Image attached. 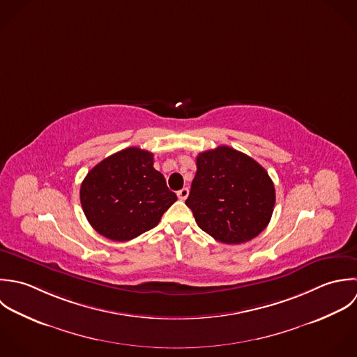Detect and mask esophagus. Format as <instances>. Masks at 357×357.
<instances>
[{
  "label": "esophagus",
  "instance_id": "1",
  "mask_svg": "<svg viewBox=\"0 0 357 357\" xmlns=\"http://www.w3.org/2000/svg\"><path fill=\"white\" fill-rule=\"evenodd\" d=\"M188 194H190V190H188L187 187H184V188H181V190L177 192V197H178L180 201H185L187 197H188Z\"/></svg>",
  "mask_w": 357,
  "mask_h": 357
}]
</instances>
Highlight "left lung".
<instances>
[{
  "instance_id": "1",
  "label": "left lung",
  "mask_w": 357,
  "mask_h": 357,
  "mask_svg": "<svg viewBox=\"0 0 357 357\" xmlns=\"http://www.w3.org/2000/svg\"><path fill=\"white\" fill-rule=\"evenodd\" d=\"M274 204V184L250 156L226 145L197 156L185 205L211 237L223 243L257 237L267 227Z\"/></svg>"
}]
</instances>
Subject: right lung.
<instances>
[{"label": "right lung", "mask_w": 357, "mask_h": 357, "mask_svg": "<svg viewBox=\"0 0 357 357\" xmlns=\"http://www.w3.org/2000/svg\"><path fill=\"white\" fill-rule=\"evenodd\" d=\"M176 201L163 174L153 169V153L137 146L100 162L80 187L89 223L101 236L120 242L153 229Z\"/></svg>", "instance_id": "1"}]
</instances>
